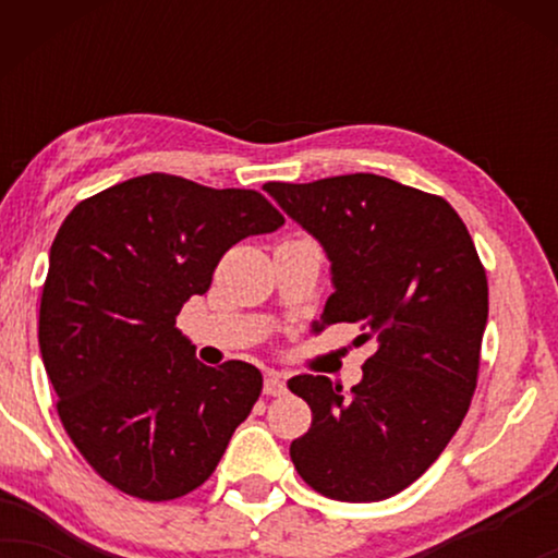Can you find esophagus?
<instances>
[{
    "mask_svg": "<svg viewBox=\"0 0 558 558\" xmlns=\"http://www.w3.org/2000/svg\"><path fill=\"white\" fill-rule=\"evenodd\" d=\"M264 393L266 396H284L287 393V384L284 378H281V373L277 371H269L264 376Z\"/></svg>",
    "mask_w": 558,
    "mask_h": 558,
    "instance_id": "34e87169",
    "label": "esophagus"
}]
</instances>
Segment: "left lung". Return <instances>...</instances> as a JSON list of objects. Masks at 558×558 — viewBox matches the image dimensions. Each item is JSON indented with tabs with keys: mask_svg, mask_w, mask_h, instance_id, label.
Instances as JSON below:
<instances>
[{
	"mask_svg": "<svg viewBox=\"0 0 558 558\" xmlns=\"http://www.w3.org/2000/svg\"><path fill=\"white\" fill-rule=\"evenodd\" d=\"M330 258L323 327L355 323L378 348L350 391L294 376L312 426L289 447L304 483L345 502L386 500L429 470L468 414L487 323V279L445 197L380 174L266 182Z\"/></svg>",
	"mask_w": 558,
	"mask_h": 558,
	"instance_id": "left-lung-1",
	"label": "left lung"
}]
</instances>
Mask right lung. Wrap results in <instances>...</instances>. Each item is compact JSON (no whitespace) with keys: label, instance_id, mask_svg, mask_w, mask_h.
<instances>
[{"label":"right lung","instance_id":"obj_1","mask_svg":"<svg viewBox=\"0 0 558 558\" xmlns=\"http://www.w3.org/2000/svg\"><path fill=\"white\" fill-rule=\"evenodd\" d=\"M284 216L256 190L151 172L75 205L50 248L40 353L68 437L142 500L201 487L262 393L251 363L203 365L174 327L220 256Z\"/></svg>","mask_w":558,"mask_h":558}]
</instances>
